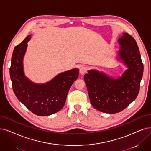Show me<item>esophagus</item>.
<instances>
[{
	"mask_svg": "<svg viewBox=\"0 0 151 151\" xmlns=\"http://www.w3.org/2000/svg\"><path fill=\"white\" fill-rule=\"evenodd\" d=\"M87 67H86V66H84V65H82L80 67L79 72L81 74H84L87 72Z\"/></svg>",
	"mask_w": 151,
	"mask_h": 151,
	"instance_id": "34e87169",
	"label": "esophagus"
}]
</instances>
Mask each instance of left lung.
Listing matches in <instances>:
<instances>
[{
    "label": "left lung",
    "mask_w": 151,
    "mask_h": 151,
    "mask_svg": "<svg viewBox=\"0 0 151 151\" xmlns=\"http://www.w3.org/2000/svg\"><path fill=\"white\" fill-rule=\"evenodd\" d=\"M119 59L128 67L117 79L102 72L90 70L84 76L90 102L97 110L106 113L122 111L133 101L139 92L144 65L134 38L127 33L119 38Z\"/></svg>",
    "instance_id": "left-lung-1"
}]
</instances>
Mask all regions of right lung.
I'll return each instance as SVG.
<instances>
[{"label":"right lung","instance_id":"obj_1","mask_svg":"<svg viewBox=\"0 0 151 151\" xmlns=\"http://www.w3.org/2000/svg\"><path fill=\"white\" fill-rule=\"evenodd\" d=\"M30 37L27 36L14 50L10 68L12 88L17 99L29 110L38 116H49L64 106L71 86L79 77V69L62 72L46 83L29 81L24 75L23 59Z\"/></svg>","mask_w":151,"mask_h":151}]
</instances>
